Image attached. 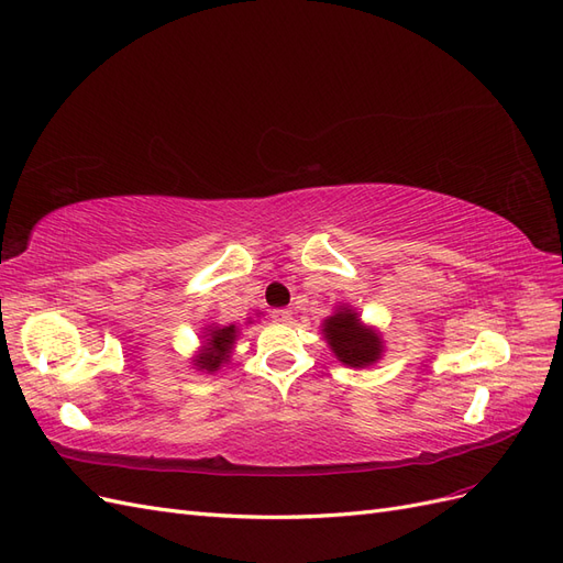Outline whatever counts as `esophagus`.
Instances as JSON below:
<instances>
[{"instance_id": "34e87169", "label": "esophagus", "mask_w": 563, "mask_h": 563, "mask_svg": "<svg viewBox=\"0 0 563 563\" xmlns=\"http://www.w3.org/2000/svg\"><path fill=\"white\" fill-rule=\"evenodd\" d=\"M269 317H272V321H288V319H291V310L277 308V310L269 312Z\"/></svg>"}]
</instances>
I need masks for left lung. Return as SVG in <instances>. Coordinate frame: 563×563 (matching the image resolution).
Wrapping results in <instances>:
<instances>
[{"label":"left lung","mask_w":563,"mask_h":563,"mask_svg":"<svg viewBox=\"0 0 563 563\" xmlns=\"http://www.w3.org/2000/svg\"><path fill=\"white\" fill-rule=\"evenodd\" d=\"M323 338L329 340L331 350L343 364L364 368L380 360V338L376 331H371L360 323L356 312L340 308L333 317L323 321Z\"/></svg>","instance_id":"left-lung-1"}]
</instances>
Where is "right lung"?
<instances>
[{
  "instance_id": "add662e5",
  "label": "right lung",
  "mask_w": 563,
  "mask_h": 563,
  "mask_svg": "<svg viewBox=\"0 0 563 563\" xmlns=\"http://www.w3.org/2000/svg\"><path fill=\"white\" fill-rule=\"evenodd\" d=\"M236 329L225 327V329H216L209 333V347L199 354L197 366L207 368V371H218V366L228 360V350L234 343Z\"/></svg>"
}]
</instances>
